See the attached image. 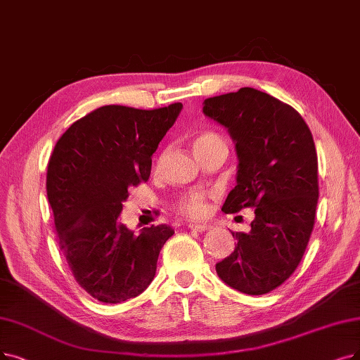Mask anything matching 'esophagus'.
<instances>
[{
	"instance_id": "obj_1",
	"label": "esophagus",
	"mask_w": 360,
	"mask_h": 360,
	"mask_svg": "<svg viewBox=\"0 0 360 360\" xmlns=\"http://www.w3.org/2000/svg\"><path fill=\"white\" fill-rule=\"evenodd\" d=\"M188 227H189L191 230H196V232H205V230L211 229L210 224L200 223V221H189V223H188Z\"/></svg>"
}]
</instances>
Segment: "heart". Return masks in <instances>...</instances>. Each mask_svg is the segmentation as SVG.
<instances>
[{"label": "heart", "instance_id": "b5f03b06", "mask_svg": "<svg viewBox=\"0 0 360 360\" xmlns=\"http://www.w3.org/2000/svg\"><path fill=\"white\" fill-rule=\"evenodd\" d=\"M215 140H221L220 136H217L212 131H205L202 134H199L195 141H193V148L195 150L204 148L207 145H210V143L215 141ZM162 160H164V153L158 156V160L155 162V167L156 169L161 167L162 164ZM177 210L183 214V215H189V217H200V215H204L207 212V204H205V196L202 193H193V195H189L183 198L179 205H177Z\"/></svg>", "mask_w": 360, "mask_h": 360}]
</instances>
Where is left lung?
<instances>
[{
  "label": "left lung",
  "instance_id": "1",
  "mask_svg": "<svg viewBox=\"0 0 360 360\" xmlns=\"http://www.w3.org/2000/svg\"><path fill=\"white\" fill-rule=\"evenodd\" d=\"M202 105L205 117L227 128L239 161L221 211L255 208L251 230L232 232L235 251L215 270L239 292L267 294L292 275L314 226L319 183L313 136L294 108L255 89Z\"/></svg>",
  "mask_w": 360,
  "mask_h": 360
}]
</instances>
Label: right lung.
<instances>
[{"instance_id": "1", "label": "right lung", "mask_w": 360, "mask_h": 360, "mask_svg": "<svg viewBox=\"0 0 360 360\" xmlns=\"http://www.w3.org/2000/svg\"><path fill=\"white\" fill-rule=\"evenodd\" d=\"M181 108L102 106L72 124L50 156L47 196L57 242L78 285L102 303L145 291L174 235L167 224L134 233L120 215L128 191L149 180L152 155Z\"/></svg>"}]
</instances>
